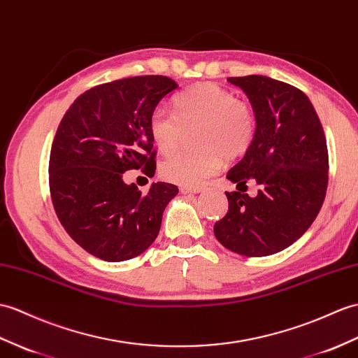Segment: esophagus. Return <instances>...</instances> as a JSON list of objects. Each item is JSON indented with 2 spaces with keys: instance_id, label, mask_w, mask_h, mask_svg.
Returning <instances> with one entry per match:
<instances>
[{
  "instance_id": "esophagus-1",
  "label": "esophagus",
  "mask_w": 358,
  "mask_h": 358,
  "mask_svg": "<svg viewBox=\"0 0 358 358\" xmlns=\"http://www.w3.org/2000/svg\"><path fill=\"white\" fill-rule=\"evenodd\" d=\"M201 190H203L201 186H194V187H190V186H181V187H180V192H181V194H198V192H201Z\"/></svg>"
}]
</instances>
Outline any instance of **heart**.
<instances>
[{
    "mask_svg": "<svg viewBox=\"0 0 358 358\" xmlns=\"http://www.w3.org/2000/svg\"><path fill=\"white\" fill-rule=\"evenodd\" d=\"M176 110L173 114L166 106H157L149 120V132L163 154L172 152L186 131L198 128L195 143L201 149L172 154L160 166L162 176L176 185H198L221 168L224 157L236 159L252 143L253 110L218 84H196L176 99Z\"/></svg>",
    "mask_w": 358,
    "mask_h": 358,
    "instance_id": "heart-1",
    "label": "heart"
}]
</instances>
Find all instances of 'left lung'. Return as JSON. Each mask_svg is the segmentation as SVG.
I'll list each match as a JSON object with an SVG mask.
<instances>
[{"instance_id": "8db88e82", "label": "left lung", "mask_w": 358, "mask_h": 358, "mask_svg": "<svg viewBox=\"0 0 358 358\" xmlns=\"http://www.w3.org/2000/svg\"><path fill=\"white\" fill-rule=\"evenodd\" d=\"M252 103L256 129L227 178L229 210L213 227L220 243L243 256H268L289 247L317 217L328 186L325 132L305 93L267 76L229 78ZM256 182L248 197L238 187Z\"/></svg>"}]
</instances>
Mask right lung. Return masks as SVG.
Here are the masks:
<instances>
[{"label": "right lung", "mask_w": 358, "mask_h": 358, "mask_svg": "<svg viewBox=\"0 0 358 358\" xmlns=\"http://www.w3.org/2000/svg\"><path fill=\"white\" fill-rule=\"evenodd\" d=\"M177 88L166 76L114 80L80 94L59 123L48 163L52 201L66 234L99 259L122 262L143 253L178 194L159 181L143 195L123 180L143 166L154 176L149 120Z\"/></svg>", "instance_id": "obj_1"}]
</instances>
